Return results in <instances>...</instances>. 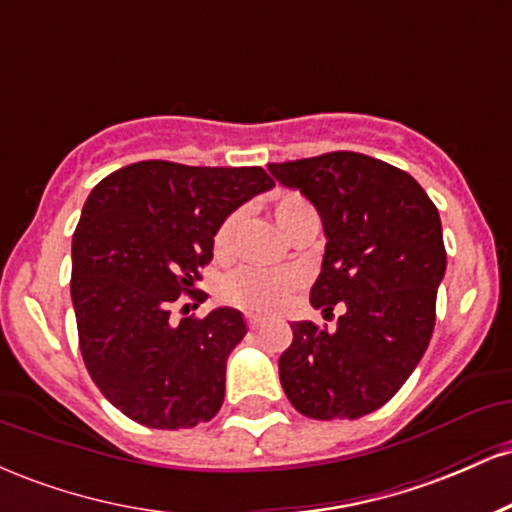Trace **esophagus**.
<instances>
[{
    "label": "esophagus",
    "instance_id": "34e87169",
    "mask_svg": "<svg viewBox=\"0 0 512 512\" xmlns=\"http://www.w3.org/2000/svg\"><path fill=\"white\" fill-rule=\"evenodd\" d=\"M245 322H248L250 330H260V327L264 325L262 317H257V315H245Z\"/></svg>",
    "mask_w": 512,
    "mask_h": 512
}]
</instances>
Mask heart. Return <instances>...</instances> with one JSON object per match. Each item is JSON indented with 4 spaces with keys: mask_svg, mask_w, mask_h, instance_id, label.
Segmentation results:
<instances>
[{
    "mask_svg": "<svg viewBox=\"0 0 512 512\" xmlns=\"http://www.w3.org/2000/svg\"><path fill=\"white\" fill-rule=\"evenodd\" d=\"M274 219L293 238L308 221L317 219L313 204L298 192H281L272 202ZM243 214L233 211L219 223L214 233V255L219 260H228L236 250V236ZM301 286V272L298 269H260L240 267L226 274L219 284V296L223 303L236 305L250 313H272L289 301L293 291Z\"/></svg>",
    "mask_w": 512,
    "mask_h": 512,
    "instance_id": "b5f03b06",
    "label": "heart"
}]
</instances>
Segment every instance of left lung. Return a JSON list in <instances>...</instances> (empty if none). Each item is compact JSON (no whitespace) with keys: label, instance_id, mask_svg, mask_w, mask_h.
<instances>
[{"label":"left lung","instance_id":"obj_1","mask_svg":"<svg viewBox=\"0 0 512 512\" xmlns=\"http://www.w3.org/2000/svg\"><path fill=\"white\" fill-rule=\"evenodd\" d=\"M269 173L301 190L325 228L310 303L344 308L337 330L293 322L281 387L310 419H361L397 395L431 342L445 274L438 209L409 173L356 151L269 163Z\"/></svg>","mask_w":512,"mask_h":512}]
</instances>
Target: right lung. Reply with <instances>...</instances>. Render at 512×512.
I'll use <instances>...</instances> for the list:
<instances>
[{"mask_svg": "<svg viewBox=\"0 0 512 512\" xmlns=\"http://www.w3.org/2000/svg\"><path fill=\"white\" fill-rule=\"evenodd\" d=\"M269 187L260 166L139 161L88 195L72 238L81 356L105 399L137 424L175 431L219 414L228 354L248 334L243 315L216 308L175 322L170 310L182 293L202 303L195 281L214 257L216 228Z\"/></svg>", "mask_w": 512, "mask_h": 512, "instance_id": "right-lung-1", "label": "right lung"}]
</instances>
